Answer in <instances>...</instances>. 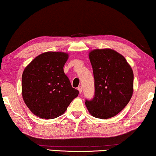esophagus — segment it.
I'll use <instances>...</instances> for the list:
<instances>
[{"label":"esophagus","mask_w":156,"mask_h":156,"mask_svg":"<svg viewBox=\"0 0 156 156\" xmlns=\"http://www.w3.org/2000/svg\"><path fill=\"white\" fill-rule=\"evenodd\" d=\"M78 91H79V93H80V94H81V93H82V91H83L82 87H81V86H80V87H78Z\"/></svg>","instance_id":"1"}]
</instances>
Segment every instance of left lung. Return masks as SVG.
Instances as JSON below:
<instances>
[{
	"label": "left lung",
	"instance_id": "left-lung-1",
	"mask_svg": "<svg viewBox=\"0 0 156 156\" xmlns=\"http://www.w3.org/2000/svg\"><path fill=\"white\" fill-rule=\"evenodd\" d=\"M94 78V95L86 99L90 114L107 119L120 113L133 93L134 74L126 59L111 49L92 51L89 55Z\"/></svg>",
	"mask_w": 156,
	"mask_h": 156
}]
</instances>
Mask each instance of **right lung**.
I'll return each mask as SVG.
<instances>
[{
  "mask_svg": "<svg viewBox=\"0 0 156 156\" xmlns=\"http://www.w3.org/2000/svg\"><path fill=\"white\" fill-rule=\"evenodd\" d=\"M68 57V54L64 52L43 53L23 72V99L30 111L39 118L53 119L59 117L78 97V90L72 87L64 72Z\"/></svg>",
  "mask_w": 156,
  "mask_h": 156,
  "instance_id": "1",
  "label": "right lung"
}]
</instances>
